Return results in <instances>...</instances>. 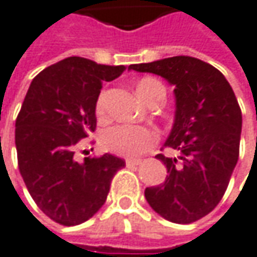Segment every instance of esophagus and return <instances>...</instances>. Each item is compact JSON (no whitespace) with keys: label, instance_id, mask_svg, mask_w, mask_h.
<instances>
[{"label":"esophagus","instance_id":"1","mask_svg":"<svg viewBox=\"0 0 257 257\" xmlns=\"http://www.w3.org/2000/svg\"><path fill=\"white\" fill-rule=\"evenodd\" d=\"M143 163L141 159H126V166L128 167H135V166H140Z\"/></svg>","mask_w":257,"mask_h":257}]
</instances>
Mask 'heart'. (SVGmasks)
I'll return each instance as SVG.
<instances>
[{
	"label": "heart",
	"instance_id": "heart-1",
	"mask_svg": "<svg viewBox=\"0 0 257 257\" xmlns=\"http://www.w3.org/2000/svg\"><path fill=\"white\" fill-rule=\"evenodd\" d=\"M160 84L153 78H144L137 85V91L143 100L147 98L148 93L154 85ZM104 103L106 96L104 93L100 94L96 104L97 114H103L104 112ZM157 140V132L148 126L141 125H129L120 123L110 126L101 134V145L104 150L117 154V156H137L147 151Z\"/></svg>",
	"mask_w": 257,
	"mask_h": 257
}]
</instances>
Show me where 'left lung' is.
I'll use <instances>...</instances> for the list:
<instances>
[{
  "label": "left lung",
  "mask_w": 257,
  "mask_h": 257,
  "mask_svg": "<svg viewBox=\"0 0 257 257\" xmlns=\"http://www.w3.org/2000/svg\"><path fill=\"white\" fill-rule=\"evenodd\" d=\"M128 69L160 75L174 87V122L164 147L177 157L156 156L167 176L163 185L145 189V199L167 221H198L218 205L238 160L241 110L233 88L218 69L192 56Z\"/></svg>",
  "instance_id": "obj_1"
}]
</instances>
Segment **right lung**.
Listing matches in <instances>:
<instances>
[{"mask_svg":"<svg viewBox=\"0 0 257 257\" xmlns=\"http://www.w3.org/2000/svg\"><path fill=\"white\" fill-rule=\"evenodd\" d=\"M125 69L69 56L39 72L27 90L16 120L19 169L35 202L58 224L91 218L125 166L112 154L75 159V147L96 129L101 84Z\"/></svg>","mask_w":257,"mask_h":257,"instance_id":"add662e5","label":"right lung"}]
</instances>
